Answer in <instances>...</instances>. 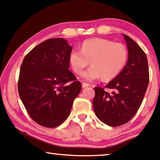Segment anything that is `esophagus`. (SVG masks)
Returning a JSON list of instances; mask_svg holds the SVG:
<instances>
[{"label": "esophagus", "mask_w": 160, "mask_h": 160, "mask_svg": "<svg viewBox=\"0 0 160 160\" xmlns=\"http://www.w3.org/2000/svg\"><path fill=\"white\" fill-rule=\"evenodd\" d=\"M82 86L83 88H85L89 87L90 84H88V83H86V82H82Z\"/></svg>", "instance_id": "obj_1"}]
</instances>
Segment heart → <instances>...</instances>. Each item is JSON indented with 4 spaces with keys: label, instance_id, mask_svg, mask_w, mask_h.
<instances>
[{
    "label": "heart",
    "instance_id": "b5f03b06",
    "mask_svg": "<svg viewBox=\"0 0 160 160\" xmlns=\"http://www.w3.org/2000/svg\"><path fill=\"white\" fill-rule=\"evenodd\" d=\"M128 60V50L125 45L100 38L84 40L80 50H72L69 57L72 70L78 75L82 74L90 61L92 66L82 75L83 79L90 82L100 78L104 81L114 79Z\"/></svg>",
    "mask_w": 160,
    "mask_h": 160
}]
</instances>
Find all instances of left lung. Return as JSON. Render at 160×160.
I'll return each mask as SVG.
<instances>
[{"label":"left lung","mask_w":160,"mask_h":160,"mask_svg":"<svg viewBox=\"0 0 160 160\" xmlns=\"http://www.w3.org/2000/svg\"><path fill=\"white\" fill-rule=\"evenodd\" d=\"M128 48V60L124 69L105 88L95 87L93 108L99 120L111 127L128 122L138 112L147 88L149 74L145 52L134 40L123 34Z\"/></svg>","instance_id":"obj_1"}]
</instances>
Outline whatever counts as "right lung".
<instances>
[{"mask_svg": "<svg viewBox=\"0 0 160 160\" xmlns=\"http://www.w3.org/2000/svg\"><path fill=\"white\" fill-rule=\"evenodd\" d=\"M72 46L63 38H50L25 55L18 82L20 98L32 120L56 128L69 116L82 85L68 69Z\"/></svg>", "mask_w": 160, "mask_h": 160, "instance_id": "1", "label": "right lung"}]
</instances>
